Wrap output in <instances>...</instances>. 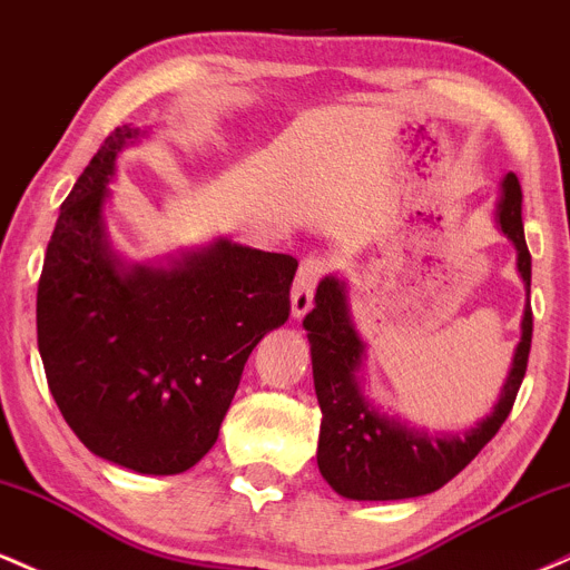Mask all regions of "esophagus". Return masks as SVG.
Instances as JSON below:
<instances>
[{
    "label": "esophagus",
    "mask_w": 570,
    "mask_h": 570,
    "mask_svg": "<svg viewBox=\"0 0 570 570\" xmlns=\"http://www.w3.org/2000/svg\"><path fill=\"white\" fill-rule=\"evenodd\" d=\"M326 273V259L318 257V254H311L299 263L297 278L292 284V313L294 316H305L313 305V292H316V284L322 281Z\"/></svg>",
    "instance_id": "esophagus-1"
}]
</instances>
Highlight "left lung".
Returning a JSON list of instances; mask_svg holds the SVG:
<instances>
[{"instance_id": "left-lung-1", "label": "left lung", "mask_w": 570, "mask_h": 570, "mask_svg": "<svg viewBox=\"0 0 570 570\" xmlns=\"http://www.w3.org/2000/svg\"><path fill=\"white\" fill-rule=\"evenodd\" d=\"M495 217L501 233L517 248V271L528 286V307L512 372L503 383L499 404L493 415L463 436H429L389 421L372 407L358 391L356 372L362 364L364 343L351 324L343 281L324 278L318 284L316 305L303 322L311 340L313 385L322 407L316 458L324 480L345 499L399 501L434 493L474 461V455L499 434L512 412L528 370L533 337L531 252L522 230V189L514 174H507L503 179Z\"/></svg>"}]
</instances>
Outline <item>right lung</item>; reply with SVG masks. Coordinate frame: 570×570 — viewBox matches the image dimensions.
Masks as SVG:
<instances>
[{
    "mask_svg": "<svg viewBox=\"0 0 570 570\" xmlns=\"http://www.w3.org/2000/svg\"><path fill=\"white\" fill-rule=\"evenodd\" d=\"M120 126L61 203L37 286V345L63 421L90 453L179 474L214 448L244 364L289 318L297 259L230 240L168 271H122L101 206Z\"/></svg>",
    "mask_w": 570,
    "mask_h": 570,
    "instance_id": "1",
    "label": "right lung"
}]
</instances>
